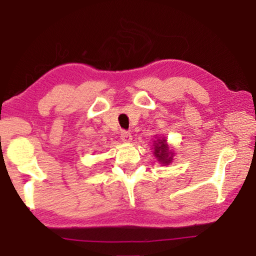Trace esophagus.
<instances>
[{"label":"esophagus","mask_w":256,"mask_h":256,"mask_svg":"<svg viewBox=\"0 0 256 256\" xmlns=\"http://www.w3.org/2000/svg\"><path fill=\"white\" fill-rule=\"evenodd\" d=\"M120 139L124 141V142H130L132 140V136L128 131H122L120 132Z\"/></svg>","instance_id":"obj_1"}]
</instances>
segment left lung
Returning <instances> with one entry per match:
<instances>
[{
	"label": "left lung",
	"instance_id": "left-lung-1",
	"mask_svg": "<svg viewBox=\"0 0 256 256\" xmlns=\"http://www.w3.org/2000/svg\"><path fill=\"white\" fill-rule=\"evenodd\" d=\"M174 152L170 150L168 146L166 140L164 138L158 139L154 144V155L158 158V161L163 166H169L172 162Z\"/></svg>",
	"mask_w": 256,
	"mask_h": 256
}]
</instances>
